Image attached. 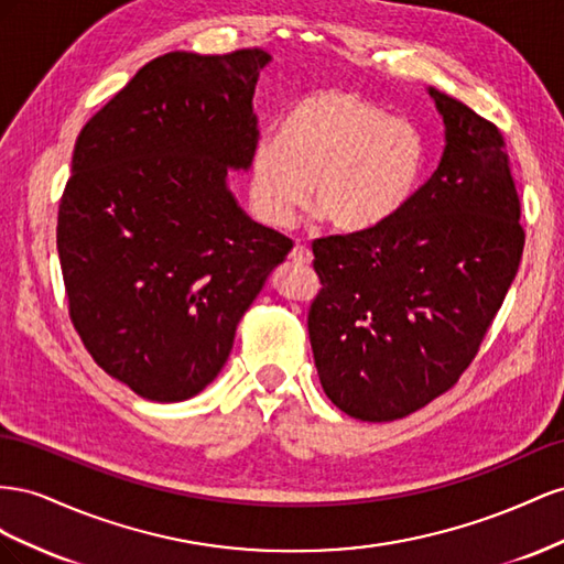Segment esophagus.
Segmentation results:
<instances>
[{
    "label": "esophagus",
    "instance_id": "esophagus-1",
    "mask_svg": "<svg viewBox=\"0 0 564 564\" xmlns=\"http://www.w3.org/2000/svg\"><path fill=\"white\" fill-rule=\"evenodd\" d=\"M291 260L295 262V264H312V250H307L304 246H295L293 248V252H291Z\"/></svg>",
    "mask_w": 564,
    "mask_h": 564
}]
</instances>
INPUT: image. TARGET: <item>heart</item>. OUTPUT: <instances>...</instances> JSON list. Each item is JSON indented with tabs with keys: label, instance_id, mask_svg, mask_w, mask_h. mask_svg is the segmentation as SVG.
<instances>
[{
	"label": "heart",
	"instance_id": "heart-1",
	"mask_svg": "<svg viewBox=\"0 0 564 564\" xmlns=\"http://www.w3.org/2000/svg\"><path fill=\"white\" fill-rule=\"evenodd\" d=\"M427 149L417 127L359 94L304 96L250 160V198L269 227H285L310 198L335 231L359 236L390 224L413 200Z\"/></svg>",
	"mask_w": 564,
	"mask_h": 564
}]
</instances>
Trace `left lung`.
Listing matches in <instances>:
<instances>
[{"instance_id":"obj_1","label":"left lung","mask_w":564,"mask_h":564,"mask_svg":"<svg viewBox=\"0 0 564 564\" xmlns=\"http://www.w3.org/2000/svg\"><path fill=\"white\" fill-rule=\"evenodd\" d=\"M440 165L390 224L314 240L310 343L324 392L357 421L404 417L470 366L520 267L524 231L503 137L427 89Z\"/></svg>"}]
</instances>
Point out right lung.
<instances>
[{
    "label": "right lung",
    "mask_w": 564,
    "mask_h": 564,
    "mask_svg": "<svg viewBox=\"0 0 564 564\" xmlns=\"http://www.w3.org/2000/svg\"><path fill=\"white\" fill-rule=\"evenodd\" d=\"M271 56L172 52L79 132L56 246L70 318L108 376L151 401L203 392L293 240L238 205Z\"/></svg>",
    "instance_id": "add662e5"
}]
</instances>
